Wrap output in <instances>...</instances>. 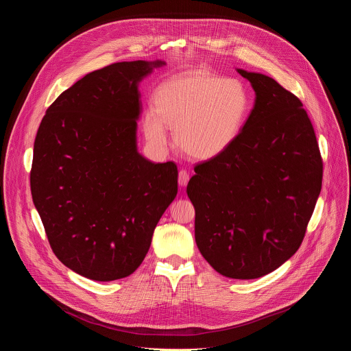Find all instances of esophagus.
<instances>
[{
	"label": "esophagus",
	"instance_id": "1",
	"mask_svg": "<svg viewBox=\"0 0 351 351\" xmlns=\"http://www.w3.org/2000/svg\"><path fill=\"white\" fill-rule=\"evenodd\" d=\"M189 179H190V175H189V172H187V171H184V169H182V171L179 172V178H178L179 186L184 187V186L189 183Z\"/></svg>",
	"mask_w": 351,
	"mask_h": 351
}]
</instances>
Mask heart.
<instances>
[{"label":"heart","instance_id":"heart-1","mask_svg":"<svg viewBox=\"0 0 351 351\" xmlns=\"http://www.w3.org/2000/svg\"><path fill=\"white\" fill-rule=\"evenodd\" d=\"M156 108L143 114L141 128L154 149L169 145L168 128L175 143L197 160L222 156L241 133L250 114V95L236 79H223L203 69L187 71L162 82L154 94Z\"/></svg>","mask_w":351,"mask_h":351}]
</instances>
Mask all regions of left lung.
Wrapping results in <instances>:
<instances>
[{
    "mask_svg": "<svg viewBox=\"0 0 351 351\" xmlns=\"http://www.w3.org/2000/svg\"><path fill=\"white\" fill-rule=\"evenodd\" d=\"M236 71L252 84L254 107L228 152L194 168L186 191L207 263L230 279H257L302 244L322 160L302 101L267 75Z\"/></svg>",
    "mask_w": 351,
    "mask_h": 351,
    "instance_id": "1",
    "label": "left lung"
}]
</instances>
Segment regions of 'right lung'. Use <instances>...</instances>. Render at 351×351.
I'll return each mask as SVG.
<instances>
[{
  "mask_svg": "<svg viewBox=\"0 0 351 351\" xmlns=\"http://www.w3.org/2000/svg\"><path fill=\"white\" fill-rule=\"evenodd\" d=\"M165 61L117 62L65 90L40 123L30 187L57 258L98 282L129 276L178 194V168L137 149L138 86Z\"/></svg>",
  "mask_w": 351,
  "mask_h": 351,
  "instance_id": "right-lung-1",
  "label": "right lung"
}]
</instances>
